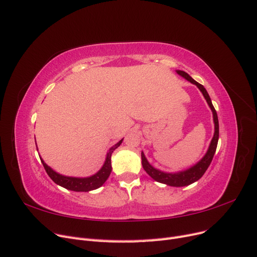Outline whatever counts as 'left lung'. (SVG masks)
I'll return each mask as SVG.
<instances>
[{
    "label": "left lung",
    "instance_id": "left-lung-1",
    "mask_svg": "<svg viewBox=\"0 0 257 257\" xmlns=\"http://www.w3.org/2000/svg\"><path fill=\"white\" fill-rule=\"evenodd\" d=\"M178 75H180L183 77L184 79L190 81L191 83L195 84L196 87L199 89V91L203 93V95L206 99L207 104L209 105L210 109L212 111L213 115V123H214V134L211 139V143L209 145L208 150L206 154L204 155L201 160H199L195 165L191 166L190 168L181 170V172H177V173H166V172H162V170L153 167L149 162H148L147 158L145 157L144 152H142V164L144 169L146 170V173L149 175L153 180L158 181L160 183H164L169 186H186L190 185L194 182L198 181L199 179L203 177V175L206 173V170L208 169L210 163H211L213 155L216 150V146H217V141H219V120H217V114L214 109V107L212 105L211 98H210L207 90L204 88V85H201L197 81L194 80L192 77L183 71H176Z\"/></svg>",
    "mask_w": 257,
    "mask_h": 257
}]
</instances>
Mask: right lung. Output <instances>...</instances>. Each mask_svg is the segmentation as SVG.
<instances>
[{"label":"right lung","mask_w":257,"mask_h":257,"mask_svg":"<svg viewBox=\"0 0 257 257\" xmlns=\"http://www.w3.org/2000/svg\"><path fill=\"white\" fill-rule=\"evenodd\" d=\"M122 142H123V139H121L119 143L113 145L110 149L108 150L102 168H100L96 174L92 175L90 177L80 178V177H68V176L61 175V174L57 173L56 170H53L50 166L46 164L41 157L40 158H41V161L43 163L46 173L48 174V176L51 178V180L54 183H57L58 185L62 186V188L67 189L69 191L89 192V191H93V190H96V189L100 188V186H102L106 182V180L108 179V177H109V175L111 173V169H112L111 168V154L116 149V148H118L122 144Z\"/></svg>","instance_id":"right-lung-1"}]
</instances>
